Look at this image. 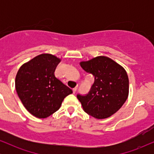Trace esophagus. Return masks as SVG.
Instances as JSON below:
<instances>
[{"mask_svg":"<svg viewBox=\"0 0 154 154\" xmlns=\"http://www.w3.org/2000/svg\"><path fill=\"white\" fill-rule=\"evenodd\" d=\"M77 87L74 88L73 89H72V91H73V93H75V92H76V91H77Z\"/></svg>","mask_w":154,"mask_h":154,"instance_id":"34e87169","label":"esophagus"}]
</instances>
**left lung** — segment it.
Instances as JSON below:
<instances>
[{
  "label": "left lung",
  "instance_id": "1",
  "mask_svg": "<svg viewBox=\"0 0 154 154\" xmlns=\"http://www.w3.org/2000/svg\"><path fill=\"white\" fill-rule=\"evenodd\" d=\"M79 64L95 77L89 94L77 95L83 110L98 119L115 114L128 98L129 78L125 68L104 56L81 61Z\"/></svg>",
  "mask_w": 154,
  "mask_h": 154
}]
</instances>
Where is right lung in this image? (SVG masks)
<instances>
[{
  "label": "right lung",
  "instance_id": "obj_1",
  "mask_svg": "<svg viewBox=\"0 0 154 154\" xmlns=\"http://www.w3.org/2000/svg\"><path fill=\"white\" fill-rule=\"evenodd\" d=\"M61 59L42 54L23 63L16 75L15 88L25 109L35 117H48L61 107L69 88L55 77Z\"/></svg>",
  "mask_w": 154,
  "mask_h": 154
}]
</instances>
